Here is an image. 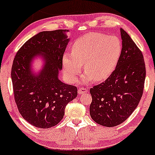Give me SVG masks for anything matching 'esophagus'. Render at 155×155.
<instances>
[{
  "label": "esophagus",
  "instance_id": "34e87169",
  "mask_svg": "<svg viewBox=\"0 0 155 155\" xmlns=\"http://www.w3.org/2000/svg\"><path fill=\"white\" fill-rule=\"evenodd\" d=\"M78 92L79 94H84V93L88 92V89L85 88V87H80V88L78 90Z\"/></svg>",
  "mask_w": 155,
  "mask_h": 155
}]
</instances>
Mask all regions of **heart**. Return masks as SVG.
Here are the masks:
<instances>
[{"instance_id": "heart-1", "label": "heart", "mask_w": 155, "mask_h": 155, "mask_svg": "<svg viewBox=\"0 0 155 155\" xmlns=\"http://www.w3.org/2000/svg\"><path fill=\"white\" fill-rule=\"evenodd\" d=\"M123 46L116 36L91 32L80 37L72 46V53H64L62 64L68 81L74 83L83 65L82 81L101 82L114 72L121 58Z\"/></svg>"}]
</instances>
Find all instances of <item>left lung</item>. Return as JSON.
Listing matches in <instances>:
<instances>
[{"label":"left lung","mask_w":155,"mask_h":155,"mask_svg":"<svg viewBox=\"0 0 155 155\" xmlns=\"http://www.w3.org/2000/svg\"><path fill=\"white\" fill-rule=\"evenodd\" d=\"M123 50L118 65L104 83L90 89V114L95 122L107 127L123 123L141 100L146 68L143 54L130 36L121 28Z\"/></svg>","instance_id":"1"}]
</instances>
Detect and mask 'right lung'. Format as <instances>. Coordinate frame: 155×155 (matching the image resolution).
Instances as JSON below:
<instances>
[{
  "mask_svg": "<svg viewBox=\"0 0 155 155\" xmlns=\"http://www.w3.org/2000/svg\"><path fill=\"white\" fill-rule=\"evenodd\" d=\"M66 29L41 31L17 51L11 68L15 102L22 117L34 127L49 129L62 119L67 104L78 95V88L59 80L62 57L70 39ZM37 56L45 60L33 74L31 63Z\"/></svg>",
  "mask_w": 155,
  "mask_h": 155,
  "instance_id": "add662e5",
  "label": "right lung"
}]
</instances>
